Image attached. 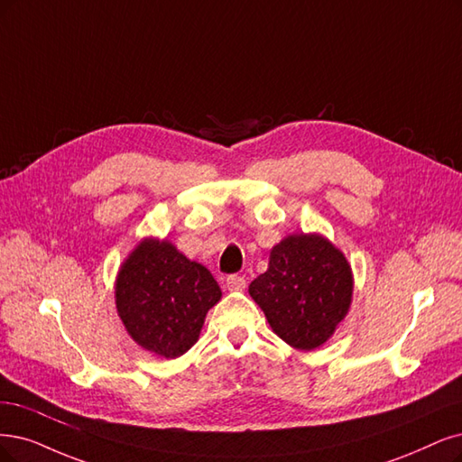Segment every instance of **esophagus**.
<instances>
[{
  "label": "esophagus",
  "mask_w": 462,
  "mask_h": 462,
  "mask_svg": "<svg viewBox=\"0 0 462 462\" xmlns=\"http://www.w3.org/2000/svg\"><path fill=\"white\" fill-rule=\"evenodd\" d=\"M226 289L228 291H244L245 289V278L244 276H237L232 274L226 278Z\"/></svg>",
  "instance_id": "obj_1"
}]
</instances>
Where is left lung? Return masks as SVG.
I'll list each match as a JSON object with an SVG mask.
<instances>
[{"instance_id":"1","label":"left lung","mask_w":462,"mask_h":462,"mask_svg":"<svg viewBox=\"0 0 462 462\" xmlns=\"http://www.w3.org/2000/svg\"><path fill=\"white\" fill-rule=\"evenodd\" d=\"M352 291L346 257L319 234L283 237L270 251L268 270L249 285L272 331L304 352L328 343L348 314Z\"/></svg>"}]
</instances>
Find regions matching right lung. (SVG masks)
<instances>
[{
	"instance_id": "obj_1",
	"label": "right lung",
	"mask_w": 462,
	"mask_h": 462,
	"mask_svg": "<svg viewBox=\"0 0 462 462\" xmlns=\"http://www.w3.org/2000/svg\"><path fill=\"white\" fill-rule=\"evenodd\" d=\"M220 287L203 264L167 240L146 237L124 261L116 280V309L141 348L173 360L190 350Z\"/></svg>"
}]
</instances>
